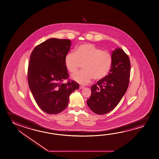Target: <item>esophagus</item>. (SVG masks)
I'll list each match as a JSON object with an SVG mask.
<instances>
[{
    "label": "esophagus",
    "instance_id": "obj_1",
    "mask_svg": "<svg viewBox=\"0 0 159 159\" xmlns=\"http://www.w3.org/2000/svg\"><path fill=\"white\" fill-rule=\"evenodd\" d=\"M84 88V86H80V89H83V88Z\"/></svg>",
    "mask_w": 159,
    "mask_h": 159
}]
</instances>
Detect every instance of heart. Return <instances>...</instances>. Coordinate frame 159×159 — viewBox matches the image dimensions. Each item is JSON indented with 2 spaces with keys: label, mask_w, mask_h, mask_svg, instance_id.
<instances>
[{
  "label": "heart",
  "mask_w": 159,
  "mask_h": 159,
  "mask_svg": "<svg viewBox=\"0 0 159 159\" xmlns=\"http://www.w3.org/2000/svg\"><path fill=\"white\" fill-rule=\"evenodd\" d=\"M112 56L108 51H103L92 43H84L76 48L75 52L67 53L65 63L68 71L73 75L83 63L84 70L73 76V80L82 84H87L94 78L98 81L107 76L112 66Z\"/></svg>",
  "instance_id": "1"
}]
</instances>
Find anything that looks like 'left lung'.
Returning a JSON list of instances; mask_svg holds the SVG:
<instances>
[{"label": "left lung", "mask_w": 159, "mask_h": 159, "mask_svg": "<svg viewBox=\"0 0 159 159\" xmlns=\"http://www.w3.org/2000/svg\"><path fill=\"white\" fill-rule=\"evenodd\" d=\"M112 66L108 75L91 87L87 101L89 108L97 114H105L116 107L126 93L130 75V62L123 50L112 52Z\"/></svg>", "instance_id": "obj_1"}]
</instances>
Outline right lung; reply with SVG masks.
<instances>
[{
    "instance_id": "obj_1",
    "label": "right lung",
    "mask_w": 159,
    "mask_h": 159,
    "mask_svg": "<svg viewBox=\"0 0 159 159\" xmlns=\"http://www.w3.org/2000/svg\"><path fill=\"white\" fill-rule=\"evenodd\" d=\"M68 39H50L36 46L31 53L28 66L29 88L38 106L49 114L60 113L67 107L69 97L79 88L69 75L65 58L70 50Z\"/></svg>"
}]
</instances>
